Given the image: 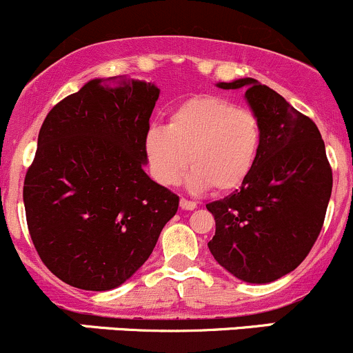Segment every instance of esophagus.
Wrapping results in <instances>:
<instances>
[{
	"label": "esophagus",
	"mask_w": 353,
	"mask_h": 353,
	"mask_svg": "<svg viewBox=\"0 0 353 353\" xmlns=\"http://www.w3.org/2000/svg\"><path fill=\"white\" fill-rule=\"evenodd\" d=\"M196 206H198V205H196L194 201H189V199H186V198H181V208H183V210L192 211Z\"/></svg>",
	"instance_id": "1"
}]
</instances>
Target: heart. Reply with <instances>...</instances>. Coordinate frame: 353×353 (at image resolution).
Here are the masks:
<instances>
[{
	"mask_svg": "<svg viewBox=\"0 0 353 353\" xmlns=\"http://www.w3.org/2000/svg\"><path fill=\"white\" fill-rule=\"evenodd\" d=\"M261 143L262 125L254 111L225 96L205 94L177 105L167 125H152L143 150L157 183L177 184L189 162V188L223 194L247 181Z\"/></svg>",
	"mask_w": 353,
	"mask_h": 353,
	"instance_id": "obj_1",
	"label": "heart"
}]
</instances>
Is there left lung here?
Listing matches in <instances>:
<instances>
[{
  "label": "left lung",
  "instance_id": "1",
  "mask_svg": "<svg viewBox=\"0 0 353 353\" xmlns=\"http://www.w3.org/2000/svg\"><path fill=\"white\" fill-rule=\"evenodd\" d=\"M216 86L247 88L262 143L242 188L206 205L216 221L208 247L245 283H272L301 264L323 226L333 186L325 142L311 118L252 77Z\"/></svg>",
  "mask_w": 353,
  "mask_h": 353
}]
</instances>
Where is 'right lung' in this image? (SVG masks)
<instances>
[{"mask_svg":"<svg viewBox=\"0 0 353 353\" xmlns=\"http://www.w3.org/2000/svg\"><path fill=\"white\" fill-rule=\"evenodd\" d=\"M159 88L92 79L54 106L23 184L35 250L74 288L108 291L150 257L179 196L147 176L145 133Z\"/></svg>","mask_w":353,"mask_h":353,"instance_id":"obj_1","label":"right lung"}]
</instances>
